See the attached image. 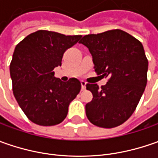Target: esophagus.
Segmentation results:
<instances>
[{
    "mask_svg": "<svg viewBox=\"0 0 158 158\" xmlns=\"http://www.w3.org/2000/svg\"><path fill=\"white\" fill-rule=\"evenodd\" d=\"M81 85H82V90H84V89H86V82H84V81H82V82H81Z\"/></svg>",
    "mask_w": 158,
    "mask_h": 158,
    "instance_id": "34e87169",
    "label": "esophagus"
}]
</instances>
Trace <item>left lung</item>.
I'll list each match as a JSON object with an SVG mask.
<instances>
[{
    "label": "left lung",
    "mask_w": 158,
    "mask_h": 158,
    "mask_svg": "<svg viewBox=\"0 0 158 158\" xmlns=\"http://www.w3.org/2000/svg\"><path fill=\"white\" fill-rule=\"evenodd\" d=\"M92 56L95 71L109 77L106 85L88 83L93 98L85 106L86 116L95 126L112 128L135 112L147 84L148 60L142 43L121 30L86 35L79 42Z\"/></svg>",
    "instance_id": "left-lung-1"
}]
</instances>
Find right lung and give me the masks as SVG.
Returning a JSON list of instances; mask_svg holds the SVG:
<instances>
[{"mask_svg": "<svg viewBox=\"0 0 158 158\" xmlns=\"http://www.w3.org/2000/svg\"><path fill=\"white\" fill-rule=\"evenodd\" d=\"M81 38L40 30L15 46L9 67L13 93L23 112L35 124L62 122L71 101L80 92L78 79L62 82L54 76L53 69L61 66L65 51Z\"/></svg>", "mask_w": 158, "mask_h": 158, "instance_id": "right-lung-1", "label": "right lung"}]
</instances>
